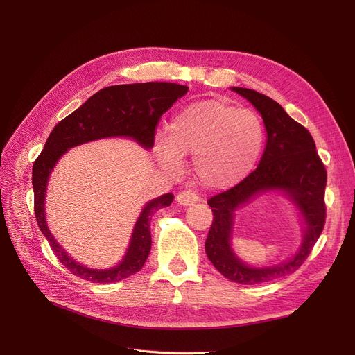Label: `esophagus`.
Here are the masks:
<instances>
[{"label":"esophagus","instance_id":"esophagus-1","mask_svg":"<svg viewBox=\"0 0 355 355\" xmlns=\"http://www.w3.org/2000/svg\"><path fill=\"white\" fill-rule=\"evenodd\" d=\"M200 197L191 191V190H184L177 194V201L181 204V206H193V204L198 202Z\"/></svg>","mask_w":355,"mask_h":355}]
</instances>
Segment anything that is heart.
<instances>
[{
    "instance_id": "b5f03b06",
    "label": "heart",
    "mask_w": 355,
    "mask_h": 355,
    "mask_svg": "<svg viewBox=\"0 0 355 355\" xmlns=\"http://www.w3.org/2000/svg\"><path fill=\"white\" fill-rule=\"evenodd\" d=\"M265 144V128L252 110L220 99L190 103L173 118L157 155L173 173L181 158L194 155L196 178L209 189H229L254 168Z\"/></svg>"
}]
</instances>
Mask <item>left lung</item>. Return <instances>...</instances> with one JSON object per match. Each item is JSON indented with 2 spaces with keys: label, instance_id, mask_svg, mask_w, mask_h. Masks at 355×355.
<instances>
[{
  "label": "left lung",
  "instance_id": "8db88e82",
  "mask_svg": "<svg viewBox=\"0 0 355 355\" xmlns=\"http://www.w3.org/2000/svg\"><path fill=\"white\" fill-rule=\"evenodd\" d=\"M233 90L260 112L268 142L253 173L233 189L207 200L213 223L206 239V253L223 276L236 284L253 285L293 273L312 252L325 226L327 170L309 130L293 121L281 105L252 89L233 87ZM266 189H282L290 196L306 217L307 232L300 252L289 263L270 268H250L239 261L230 248L232 211Z\"/></svg>",
  "mask_w": 355,
  "mask_h": 355
}]
</instances>
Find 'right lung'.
<instances>
[{
	"instance_id": "1",
	"label": "right lung",
	"mask_w": 355,
	"mask_h": 355,
	"mask_svg": "<svg viewBox=\"0 0 355 355\" xmlns=\"http://www.w3.org/2000/svg\"><path fill=\"white\" fill-rule=\"evenodd\" d=\"M187 92V86L168 82L109 86L90 96L51 130L43 151L33 164L34 214L53 253L74 276L95 284H110L137 273L151 252V217L157 210L170 206L174 196L164 194L146 204L121 265L107 270H93L70 259L47 229L44 196L53 166L69 148L107 137H130L142 146L153 148L155 128L162 114Z\"/></svg>"
}]
</instances>
